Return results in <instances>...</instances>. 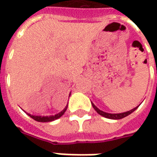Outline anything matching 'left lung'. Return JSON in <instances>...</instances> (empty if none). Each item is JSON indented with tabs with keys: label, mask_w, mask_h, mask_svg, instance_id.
Returning a JSON list of instances; mask_svg holds the SVG:
<instances>
[{
	"label": "left lung",
	"mask_w": 157,
	"mask_h": 157,
	"mask_svg": "<svg viewBox=\"0 0 157 157\" xmlns=\"http://www.w3.org/2000/svg\"><path fill=\"white\" fill-rule=\"evenodd\" d=\"M91 104H92V106L94 107V109L97 112L98 114H100L101 116L104 117L105 118H109V119H113V120H117V119H122L123 117H125L128 116L129 114H131L132 112H134L136 109L139 107V105H138L137 107H134V109H132V110H130V111H128V112H122V113H108V112H105L101 111V110H100L98 107H96L95 105H94V103H92L91 102Z\"/></svg>",
	"instance_id": "1"
}]
</instances>
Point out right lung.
I'll return each instance as SVG.
<instances>
[{
    "label": "right lung",
    "mask_w": 157,
    "mask_h": 157,
    "mask_svg": "<svg viewBox=\"0 0 157 157\" xmlns=\"http://www.w3.org/2000/svg\"><path fill=\"white\" fill-rule=\"evenodd\" d=\"M70 94H71V93L69 94V96ZM67 108V105H66V107L63 109L62 112L56 113V115H52V116H34V115H31V114H29V113H27V114L30 117H32L33 119L35 120V121H37V122H40V123H48V122H52V121H54V120H56L58 119V118H60V117L65 113Z\"/></svg>",
    "instance_id": "1"
}]
</instances>
